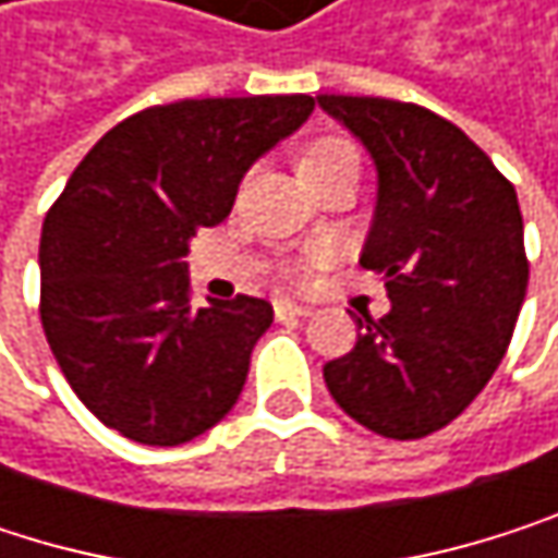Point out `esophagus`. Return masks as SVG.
I'll list each match as a JSON object with an SVG mask.
<instances>
[{"label":"esophagus","instance_id":"1","mask_svg":"<svg viewBox=\"0 0 558 558\" xmlns=\"http://www.w3.org/2000/svg\"><path fill=\"white\" fill-rule=\"evenodd\" d=\"M314 311L304 307V304H294V301H274V317L277 320H298V317H311Z\"/></svg>","mask_w":558,"mask_h":558}]
</instances>
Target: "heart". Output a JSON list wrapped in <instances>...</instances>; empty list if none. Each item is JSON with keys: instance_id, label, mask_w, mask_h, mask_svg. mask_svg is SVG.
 Listing matches in <instances>:
<instances>
[{"instance_id": "b5f03b06", "label": "heart", "mask_w": 558, "mask_h": 558, "mask_svg": "<svg viewBox=\"0 0 558 558\" xmlns=\"http://www.w3.org/2000/svg\"><path fill=\"white\" fill-rule=\"evenodd\" d=\"M347 166L360 169V149L347 136H320L311 146H304V153L298 159V169H301L304 182L317 179V175H327V172H337V169H347Z\"/></svg>"}]
</instances>
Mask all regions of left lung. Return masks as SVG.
<instances>
[{"mask_svg": "<svg viewBox=\"0 0 558 558\" xmlns=\"http://www.w3.org/2000/svg\"><path fill=\"white\" fill-rule=\"evenodd\" d=\"M373 153L376 218L360 264L392 311L360 324L324 366L337 405L363 428L415 441L454 422L500 366L530 281L513 182L451 120L402 100L320 94Z\"/></svg>", "mask_w": 558, "mask_h": 558, "instance_id": "8db88e82", "label": "left lung"}]
</instances>
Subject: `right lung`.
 Listing matches in <instances>:
<instances>
[{"label": "right lung", "instance_id": "1", "mask_svg": "<svg viewBox=\"0 0 558 558\" xmlns=\"http://www.w3.org/2000/svg\"><path fill=\"white\" fill-rule=\"evenodd\" d=\"M307 94L202 97L107 130L41 225V327L74 396L130 441L172 448L238 402L267 301L189 304V241L228 218L247 166L314 110Z\"/></svg>", "mask_w": 558, "mask_h": 558}]
</instances>
